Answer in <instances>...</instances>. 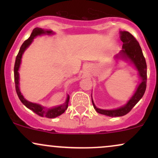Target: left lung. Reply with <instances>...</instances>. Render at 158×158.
I'll return each instance as SVG.
<instances>
[{
	"label": "left lung",
	"instance_id": "8db88e82",
	"mask_svg": "<svg viewBox=\"0 0 158 158\" xmlns=\"http://www.w3.org/2000/svg\"><path fill=\"white\" fill-rule=\"evenodd\" d=\"M119 33H120L121 41L123 42V50L119 52V54L115 56V58L129 60L130 62L135 65L139 73L141 82L139 84L135 93L128 100V102L125 106L117 109L103 110L98 108L94 105L93 99H92L94 109L97 110L98 113L112 117H122L131 111L132 108L144 95L146 88V81H147V65H146V59L143 56L142 50L138 41L130 32L120 31Z\"/></svg>",
	"mask_w": 158,
	"mask_h": 158
}]
</instances>
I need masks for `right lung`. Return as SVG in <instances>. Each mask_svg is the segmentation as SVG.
<instances>
[{"instance_id": "1", "label": "right lung", "mask_w": 158, "mask_h": 158, "mask_svg": "<svg viewBox=\"0 0 158 158\" xmlns=\"http://www.w3.org/2000/svg\"><path fill=\"white\" fill-rule=\"evenodd\" d=\"M53 32L51 30H44L41 28H39V27H36L32 30V32L30 35V38L26 40L21 45L20 50L18 53L17 56H16L15 59V66H14V79H15V90L16 93L18 94V97H19V99L21 100V102L24 105L29 109L32 110L34 113L40 116V117H47V118H55V117H59L61 114H62L65 110H67L68 107V102L70 100V96L68 95L66 101L63 105H61L59 106L54 107L52 108H46L45 107L41 106V105L36 104V103H32L27 101V99H25L23 98V95L21 94V91H20L19 88V70L20 68V64H21V58H22V55L23 52L25 51V50L31 44V43L33 41L34 38H35L36 36L43 35V34H47V35H50L52 34Z\"/></svg>"}]
</instances>
